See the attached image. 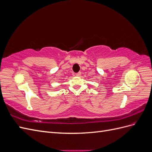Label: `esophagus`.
Returning <instances> with one entry per match:
<instances>
[{"mask_svg": "<svg viewBox=\"0 0 152 152\" xmlns=\"http://www.w3.org/2000/svg\"><path fill=\"white\" fill-rule=\"evenodd\" d=\"M77 77H80V75H81V72H79V73H76V75H75Z\"/></svg>", "mask_w": 152, "mask_h": 152, "instance_id": "34e87169", "label": "esophagus"}]
</instances>
